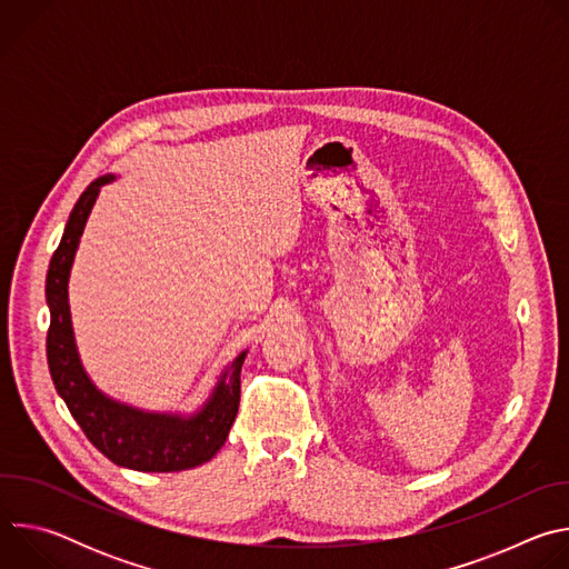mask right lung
Wrapping results in <instances>:
<instances>
[{"mask_svg":"<svg viewBox=\"0 0 569 569\" xmlns=\"http://www.w3.org/2000/svg\"><path fill=\"white\" fill-rule=\"evenodd\" d=\"M112 180L114 176H103L80 193L64 224L60 246L49 263L44 292L51 312L47 333L51 380L80 430L117 466L141 472L196 468L222 448L231 430L240 402V367L246 362L248 351H240L231 360L207 402L191 417L130 408V405L106 396L90 380L73 340L67 283L90 211L101 187Z\"/></svg>","mask_w":569,"mask_h":569,"instance_id":"obj_1","label":"right lung"}]
</instances>
